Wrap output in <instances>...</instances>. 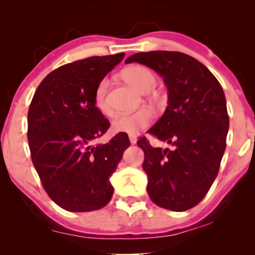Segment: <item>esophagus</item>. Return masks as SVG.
I'll return each mask as SVG.
<instances>
[{
  "label": "esophagus",
  "instance_id": "34e87169",
  "mask_svg": "<svg viewBox=\"0 0 255 255\" xmlns=\"http://www.w3.org/2000/svg\"><path fill=\"white\" fill-rule=\"evenodd\" d=\"M128 138H130V142L132 145H134L135 142H137V138H135V135H130Z\"/></svg>",
  "mask_w": 255,
  "mask_h": 255
}]
</instances>
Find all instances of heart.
Returning a JSON list of instances; mask_svg holds the SVG:
<instances>
[{"label": "heart", "instance_id": "b5f03b06", "mask_svg": "<svg viewBox=\"0 0 255 255\" xmlns=\"http://www.w3.org/2000/svg\"><path fill=\"white\" fill-rule=\"evenodd\" d=\"M121 76L128 83L133 86L141 93H148L153 87L155 86L156 79L154 73L151 69L142 65H131L123 69ZM108 82L107 79H103L96 87L95 94H94V102L97 109L102 113L104 116H114V110L108 101ZM153 115L148 109H140L135 113L120 115L113 123V128L115 132L128 134H137L144 130L152 123Z\"/></svg>", "mask_w": 255, "mask_h": 255}]
</instances>
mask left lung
Returning a JSON list of instances; mask_svg holds the SVG:
<instances>
[{"instance_id": "8db88e82", "label": "left lung", "mask_w": 255, "mask_h": 255, "mask_svg": "<svg viewBox=\"0 0 255 255\" xmlns=\"http://www.w3.org/2000/svg\"><path fill=\"white\" fill-rule=\"evenodd\" d=\"M162 76L168 106L148 132L173 148L153 147L142 137L147 193L156 205L186 211L197 205L217 177L226 147L229 115L221 83L203 64L172 51L140 52L128 57Z\"/></svg>"}]
</instances>
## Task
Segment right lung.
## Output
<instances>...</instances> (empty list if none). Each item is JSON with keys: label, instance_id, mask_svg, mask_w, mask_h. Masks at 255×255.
Returning a JSON list of instances; mask_svg holds the SVG:
<instances>
[{"label": "right lung", "instance_id": "obj_1", "mask_svg": "<svg viewBox=\"0 0 255 255\" xmlns=\"http://www.w3.org/2000/svg\"><path fill=\"white\" fill-rule=\"evenodd\" d=\"M124 53L90 57L51 72L34 93L27 113V140L45 191L72 212L99 210L111 200L115 173L128 134L94 145L110 122L94 102L96 87Z\"/></svg>", "mask_w": 255, "mask_h": 255}]
</instances>
